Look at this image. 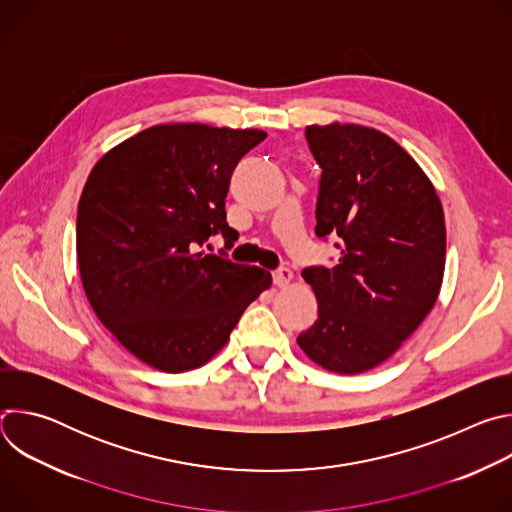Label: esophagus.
Returning <instances> with one entry per match:
<instances>
[{
    "label": "esophagus",
    "instance_id": "esophagus-1",
    "mask_svg": "<svg viewBox=\"0 0 512 512\" xmlns=\"http://www.w3.org/2000/svg\"><path fill=\"white\" fill-rule=\"evenodd\" d=\"M291 277H294V273H291V269L287 267H279L277 271H273V283L277 287H285L291 281Z\"/></svg>",
    "mask_w": 512,
    "mask_h": 512
}]
</instances>
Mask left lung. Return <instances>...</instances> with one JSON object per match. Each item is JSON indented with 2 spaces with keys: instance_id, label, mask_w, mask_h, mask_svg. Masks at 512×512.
<instances>
[{
  "instance_id": "1",
  "label": "left lung",
  "mask_w": 512,
  "mask_h": 512,
  "mask_svg": "<svg viewBox=\"0 0 512 512\" xmlns=\"http://www.w3.org/2000/svg\"><path fill=\"white\" fill-rule=\"evenodd\" d=\"M322 168L316 235L340 239L334 267H306L318 320L298 336L320 367L356 375L387 360L431 312L446 267L440 196L389 135L354 123L308 125Z\"/></svg>"
}]
</instances>
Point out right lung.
Listing matches in <instances>:
<instances>
[{
  "label": "right lung",
  "instance_id": "add662e5",
  "mask_svg": "<svg viewBox=\"0 0 512 512\" xmlns=\"http://www.w3.org/2000/svg\"><path fill=\"white\" fill-rule=\"evenodd\" d=\"M267 137L259 129L154 125L93 168L77 212L85 294L105 328L164 373L202 367L221 350L269 271L208 255L227 223L225 198L239 160Z\"/></svg>",
  "mask_w": 512,
  "mask_h": 512
}]
</instances>
